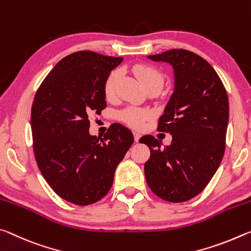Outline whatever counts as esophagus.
Returning <instances> with one entry per match:
<instances>
[{
	"label": "esophagus",
	"mask_w": 251,
	"mask_h": 251,
	"mask_svg": "<svg viewBox=\"0 0 251 251\" xmlns=\"http://www.w3.org/2000/svg\"><path fill=\"white\" fill-rule=\"evenodd\" d=\"M133 137H134L135 142H138L139 139H140V137H141V134L139 133V132H133Z\"/></svg>",
	"instance_id": "esophagus-1"
}]
</instances>
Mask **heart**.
Segmentation results:
<instances>
[{
    "label": "heart",
    "instance_id": "1",
    "mask_svg": "<svg viewBox=\"0 0 251 251\" xmlns=\"http://www.w3.org/2000/svg\"><path fill=\"white\" fill-rule=\"evenodd\" d=\"M133 73L141 82L143 87L147 90L155 89L160 91L164 84V75L158 69L148 64H137L133 67ZM121 77L120 70H114L111 72L108 79H106L104 85V92L106 98H112L117 91L119 80ZM150 117V111L146 109L135 108V106H129L120 113V119L125 121L132 128H142L145 121Z\"/></svg>",
    "mask_w": 251,
    "mask_h": 251
}]
</instances>
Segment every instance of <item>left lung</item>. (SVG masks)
<instances>
[{"mask_svg":"<svg viewBox=\"0 0 251 251\" xmlns=\"http://www.w3.org/2000/svg\"><path fill=\"white\" fill-rule=\"evenodd\" d=\"M174 69L175 88L159 118L158 130L172 135L169 146L152 135L139 142L150 149L145 163L149 188L169 202H183L206 188L225 153L229 101L223 82L210 64L196 53L174 49L148 55Z\"/></svg>","mask_w":251,"mask_h":251,"instance_id":"left-lung-1","label":"left lung"}]
</instances>
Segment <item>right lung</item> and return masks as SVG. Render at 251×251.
I'll return each instance as SVG.
<instances>
[{"instance_id": "add662e5", "label": "right lung", "mask_w": 251, "mask_h": 251, "mask_svg": "<svg viewBox=\"0 0 251 251\" xmlns=\"http://www.w3.org/2000/svg\"><path fill=\"white\" fill-rule=\"evenodd\" d=\"M122 61L92 51L72 53L51 70L33 101V150L39 169L57 196L77 206L108 194L117 166L134 140L120 123L111 125L103 138L89 132V116L105 109L106 79Z\"/></svg>"}]
</instances>
